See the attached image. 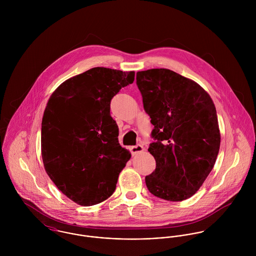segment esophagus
<instances>
[{"label":"esophagus","instance_id":"1","mask_svg":"<svg viewBox=\"0 0 256 256\" xmlns=\"http://www.w3.org/2000/svg\"><path fill=\"white\" fill-rule=\"evenodd\" d=\"M129 150L132 152V154L134 156L136 154H139V152H143L144 150V146H142V145H136V146H130Z\"/></svg>","mask_w":256,"mask_h":256}]
</instances>
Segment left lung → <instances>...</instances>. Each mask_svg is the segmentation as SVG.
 I'll use <instances>...</instances> for the list:
<instances>
[{"instance_id": "8db88e82", "label": "left lung", "mask_w": 256, "mask_h": 256, "mask_svg": "<svg viewBox=\"0 0 256 256\" xmlns=\"http://www.w3.org/2000/svg\"><path fill=\"white\" fill-rule=\"evenodd\" d=\"M136 80L156 140L148 150L156 166L146 176V187L168 201L188 199L206 180L218 156L215 104L201 86L168 69L141 71Z\"/></svg>"}]
</instances>
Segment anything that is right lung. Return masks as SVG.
<instances>
[{"mask_svg": "<svg viewBox=\"0 0 256 256\" xmlns=\"http://www.w3.org/2000/svg\"><path fill=\"white\" fill-rule=\"evenodd\" d=\"M134 78V71L92 68L62 82L47 102L41 126L44 168L78 205H96L110 197L131 158L119 145L110 100Z\"/></svg>", "mask_w": 256, "mask_h": 256, "instance_id": "right-lung-1", "label": "right lung"}]
</instances>
